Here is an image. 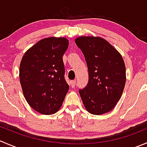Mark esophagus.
<instances>
[{
	"label": "esophagus",
	"instance_id": "34e87169",
	"mask_svg": "<svg viewBox=\"0 0 147 147\" xmlns=\"http://www.w3.org/2000/svg\"><path fill=\"white\" fill-rule=\"evenodd\" d=\"M75 84H76V81L75 80H71L70 82H69V85H71L72 88H74V87L75 86Z\"/></svg>",
	"mask_w": 147,
	"mask_h": 147
}]
</instances>
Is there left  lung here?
<instances>
[{
  "instance_id": "1",
  "label": "left lung",
  "mask_w": 147,
  "mask_h": 147,
  "mask_svg": "<svg viewBox=\"0 0 147 147\" xmlns=\"http://www.w3.org/2000/svg\"><path fill=\"white\" fill-rule=\"evenodd\" d=\"M75 44L85 57L89 73L86 88L80 90L83 105L91 114L102 115L114 108L126 83L121 55L103 38L80 36Z\"/></svg>"
}]
</instances>
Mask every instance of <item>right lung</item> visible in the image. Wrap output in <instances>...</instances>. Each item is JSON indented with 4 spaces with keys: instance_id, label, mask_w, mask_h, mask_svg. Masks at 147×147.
<instances>
[{
    "instance_id": "1",
    "label": "right lung",
    "mask_w": 147,
    "mask_h": 147,
    "mask_svg": "<svg viewBox=\"0 0 147 147\" xmlns=\"http://www.w3.org/2000/svg\"><path fill=\"white\" fill-rule=\"evenodd\" d=\"M68 46L65 37L45 38L30 47L21 59L19 78L23 93L28 105L42 114L57 112L68 92L62 60Z\"/></svg>"
}]
</instances>
